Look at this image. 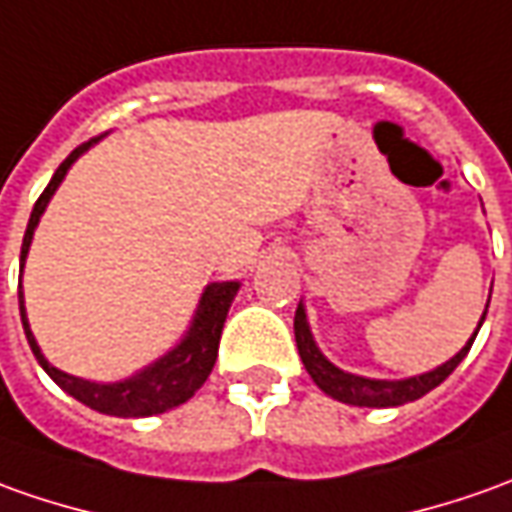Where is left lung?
I'll list each match as a JSON object with an SVG mask.
<instances>
[{
  "instance_id": "left-lung-1",
  "label": "left lung",
  "mask_w": 512,
  "mask_h": 512,
  "mask_svg": "<svg viewBox=\"0 0 512 512\" xmlns=\"http://www.w3.org/2000/svg\"><path fill=\"white\" fill-rule=\"evenodd\" d=\"M488 314V308H485ZM485 314L479 319V328L485 322ZM468 339V344L462 347L460 353L454 358H448L446 364H440L437 370L431 373L415 375V378H403V381H375V378H364V375H353L339 370L336 364H330L328 358L319 353L314 336H311V328H308V316H305V308H297V316H294V336H297V350H300L302 364L308 375L314 378V384L325 395L336 398L342 403H353V406H403V403H412L417 398H423L426 392H431L434 387H440L446 381L448 375L457 370L462 358L468 356L471 344H474L476 333Z\"/></svg>"
}]
</instances>
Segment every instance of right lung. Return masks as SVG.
I'll return each instance as SVG.
<instances>
[{
	"label": "right lung",
	"instance_id": "obj_1",
	"mask_svg": "<svg viewBox=\"0 0 512 512\" xmlns=\"http://www.w3.org/2000/svg\"><path fill=\"white\" fill-rule=\"evenodd\" d=\"M97 142V139H89L78 145L72 154L66 156L64 162L58 165L55 176L50 179V184L44 187V193L38 196L36 207L30 212V221H27V229H24V241H22V269H24V257L30 252V243H33V232L38 227V218L44 215L47 204H50L52 193L58 190V184L64 182L66 170L72 168V162L78 156ZM241 283H212L204 288L201 294V302H198L196 316L190 322V330L184 333V339L168 356H162L159 361H154L151 367L139 370L137 375L125 378V381H117V384H95V381H83L78 375L61 373L58 367H52L50 361L44 358L41 347H38L36 336L30 330V322H27V311H24V294L22 285H19V311H22V325L24 336L30 342V350L33 356L38 358V364L44 367V373L50 375L52 381L58 387L69 392L75 401L86 403L89 409L95 412H103V415L114 417H151L162 415L179 403L190 401L196 395L201 384L207 381V375L212 373L215 367V358H218V344H221V330H224V322H227L229 305L235 300Z\"/></svg>",
	"mask_w": 512,
	"mask_h": 512
}]
</instances>
